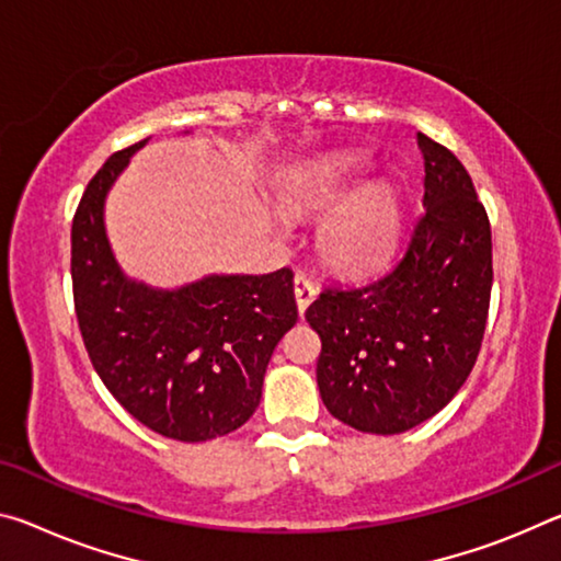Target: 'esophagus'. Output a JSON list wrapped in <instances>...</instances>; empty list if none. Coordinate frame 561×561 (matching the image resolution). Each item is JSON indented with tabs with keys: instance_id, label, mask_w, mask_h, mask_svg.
Returning <instances> with one entry per match:
<instances>
[{
	"instance_id": "34e87169",
	"label": "esophagus",
	"mask_w": 561,
	"mask_h": 561,
	"mask_svg": "<svg viewBox=\"0 0 561 561\" xmlns=\"http://www.w3.org/2000/svg\"><path fill=\"white\" fill-rule=\"evenodd\" d=\"M295 297H297V309H299V314H305V312H307V307L312 305L314 297H317V287H314V282L309 279V277H305V274H297V277H295Z\"/></svg>"
}]
</instances>
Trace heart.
Masks as SVG:
<instances>
[{
	"instance_id": "obj_1",
	"label": "heart",
	"mask_w": 561,
	"mask_h": 561,
	"mask_svg": "<svg viewBox=\"0 0 561 561\" xmlns=\"http://www.w3.org/2000/svg\"><path fill=\"white\" fill-rule=\"evenodd\" d=\"M362 174L357 152H334L297 167L279 186L287 211L317 215L329 209L317 229V249L336 270H364L385 260L402 221V199L392 184L371 182L353 191Z\"/></svg>"
}]
</instances>
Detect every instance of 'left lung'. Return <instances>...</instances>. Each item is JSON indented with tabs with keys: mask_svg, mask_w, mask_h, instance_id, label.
Wrapping results in <instances>:
<instances>
[{
	"mask_svg": "<svg viewBox=\"0 0 561 561\" xmlns=\"http://www.w3.org/2000/svg\"><path fill=\"white\" fill-rule=\"evenodd\" d=\"M424 211L375 277L329 287L307 309L322 340L317 385L329 414L367 434L412 430L451 402L482 346L492 229L472 176L416 135Z\"/></svg>",
	"mask_w": 561,
	"mask_h": 561,
	"instance_id": "left-lung-1",
	"label": "left lung"
}]
</instances>
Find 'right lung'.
<instances>
[{
	"label": "right lung",
	"instance_id": "right-lung-1",
	"mask_svg": "<svg viewBox=\"0 0 561 561\" xmlns=\"http://www.w3.org/2000/svg\"><path fill=\"white\" fill-rule=\"evenodd\" d=\"M149 139L106 159L72 221V287L82 340L112 397L149 430L207 442L260 407L274 346L297 322L295 274H207L176 289L122 272L104 227L112 184Z\"/></svg>",
	"mask_w": 561,
	"mask_h": 561
}]
</instances>
